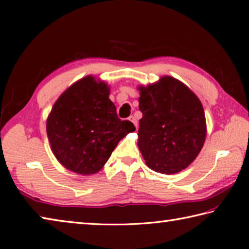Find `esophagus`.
Instances as JSON below:
<instances>
[{
  "mask_svg": "<svg viewBox=\"0 0 249 249\" xmlns=\"http://www.w3.org/2000/svg\"><path fill=\"white\" fill-rule=\"evenodd\" d=\"M129 121L132 122V123L135 125V127H136V129H137V120H136V117L132 115V116L129 117Z\"/></svg>",
  "mask_w": 249,
  "mask_h": 249,
  "instance_id": "1",
  "label": "esophagus"
}]
</instances>
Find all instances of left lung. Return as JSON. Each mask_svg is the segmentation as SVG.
<instances>
[{"instance_id": "obj_1", "label": "left lung", "mask_w": 249, "mask_h": 249, "mask_svg": "<svg viewBox=\"0 0 249 249\" xmlns=\"http://www.w3.org/2000/svg\"><path fill=\"white\" fill-rule=\"evenodd\" d=\"M138 148L146 164L163 174L178 173L196 159L207 126L199 99L182 81L163 76L139 86Z\"/></svg>"}]
</instances>
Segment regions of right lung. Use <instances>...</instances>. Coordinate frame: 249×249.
<instances>
[{"label":"right lung","mask_w":249,"mask_h":249,"mask_svg":"<svg viewBox=\"0 0 249 249\" xmlns=\"http://www.w3.org/2000/svg\"><path fill=\"white\" fill-rule=\"evenodd\" d=\"M110 88L86 76L63 92L47 120V134L58 162L81 175L94 174L107 163L120 140L135 126L117 117Z\"/></svg>","instance_id":"obj_1"}]
</instances>
